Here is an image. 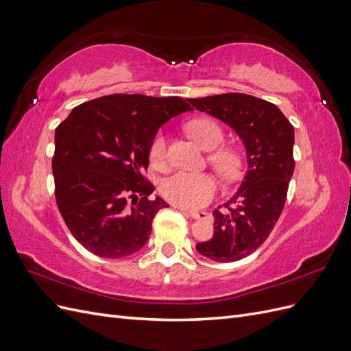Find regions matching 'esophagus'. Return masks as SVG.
Returning <instances> with one entry per match:
<instances>
[{"mask_svg":"<svg viewBox=\"0 0 351 351\" xmlns=\"http://www.w3.org/2000/svg\"><path fill=\"white\" fill-rule=\"evenodd\" d=\"M177 208H178L180 210L187 212V210L183 209V208H180V206H177ZM187 214H189V217H192L193 219H204V218L208 217V212H205V210H189Z\"/></svg>","mask_w":351,"mask_h":351,"instance_id":"esophagus-1","label":"esophagus"}]
</instances>
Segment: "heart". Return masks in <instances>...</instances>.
<instances>
[{
    "mask_svg": "<svg viewBox=\"0 0 351 351\" xmlns=\"http://www.w3.org/2000/svg\"><path fill=\"white\" fill-rule=\"evenodd\" d=\"M190 136L205 151H212L224 141L221 127L209 119H196L187 125ZM149 158L154 165L162 164L165 158V134L159 132L151 143ZM210 161L218 173L228 180L237 177L240 171V158L231 151H218L210 155ZM215 178L205 173L177 171L165 177L159 190L165 199L180 208L193 209L206 205L217 192Z\"/></svg>",
    "mask_w": 351,
    "mask_h": 351,
    "instance_id": "obj_1",
    "label": "heart"
}]
</instances>
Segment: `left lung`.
I'll list each match as a JSON object with an SVG mask.
<instances>
[{
  "label": "left lung",
  "instance_id": "obj_1",
  "mask_svg": "<svg viewBox=\"0 0 351 351\" xmlns=\"http://www.w3.org/2000/svg\"><path fill=\"white\" fill-rule=\"evenodd\" d=\"M187 101L230 125L246 149L247 171L239 190L224 208L212 212V239L196 244L210 261L236 262L268 239L281 215L294 171V129L277 105L252 95L222 93Z\"/></svg>",
  "mask_w": 351,
  "mask_h": 351
}]
</instances>
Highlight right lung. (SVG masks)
Returning a JSON list of instances; mask_svg holds the SVG:
<instances>
[{"label": "right lung", "instance_id": "1", "mask_svg": "<svg viewBox=\"0 0 351 351\" xmlns=\"http://www.w3.org/2000/svg\"><path fill=\"white\" fill-rule=\"evenodd\" d=\"M192 107L178 97L117 93L73 108L56 130L52 174L60 214L84 249L124 258L149 240L167 202L142 176L158 130ZM127 198L132 199L128 205Z\"/></svg>", "mask_w": 351, "mask_h": 351}]
</instances>
